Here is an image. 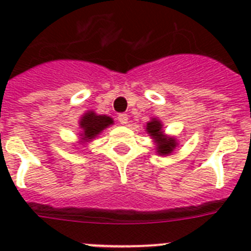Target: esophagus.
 Here are the masks:
<instances>
[{
  "mask_svg": "<svg viewBox=\"0 0 251 251\" xmlns=\"http://www.w3.org/2000/svg\"><path fill=\"white\" fill-rule=\"evenodd\" d=\"M118 121L121 122V124H127L128 123V115L124 114V113H121L118 115Z\"/></svg>",
  "mask_w": 251,
  "mask_h": 251,
  "instance_id": "esophagus-1",
  "label": "esophagus"
}]
</instances>
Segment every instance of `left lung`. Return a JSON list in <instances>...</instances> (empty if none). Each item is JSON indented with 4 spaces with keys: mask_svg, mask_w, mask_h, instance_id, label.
<instances>
[{
    "mask_svg": "<svg viewBox=\"0 0 251 251\" xmlns=\"http://www.w3.org/2000/svg\"><path fill=\"white\" fill-rule=\"evenodd\" d=\"M146 132H147V134H150V137L154 142L156 153L159 156H170L178 146L176 137L166 134L161 119L152 118L150 122H147Z\"/></svg>",
    "mask_w": 251,
    "mask_h": 251,
    "instance_id": "8db88e82",
    "label": "left lung"
}]
</instances>
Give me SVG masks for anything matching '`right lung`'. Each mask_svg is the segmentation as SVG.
Returning <instances> with one entry per match:
<instances>
[{
	"mask_svg": "<svg viewBox=\"0 0 251 251\" xmlns=\"http://www.w3.org/2000/svg\"><path fill=\"white\" fill-rule=\"evenodd\" d=\"M112 124H114V121L108 115L97 114L93 110H86L79 119V145H86L92 142Z\"/></svg>",
	"mask_w": 251,
	"mask_h": 251,
	"instance_id": "obj_1",
	"label": "right lung"
}]
</instances>
